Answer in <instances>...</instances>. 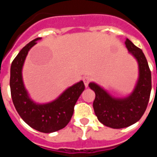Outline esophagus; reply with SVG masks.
I'll list each match as a JSON object with an SVG mask.
<instances>
[{
	"label": "esophagus",
	"instance_id": "1",
	"mask_svg": "<svg viewBox=\"0 0 157 157\" xmlns=\"http://www.w3.org/2000/svg\"><path fill=\"white\" fill-rule=\"evenodd\" d=\"M91 78L89 77V76H86V77L83 78V82H84V84H85V86L87 87L89 85V83L90 82Z\"/></svg>",
	"mask_w": 157,
	"mask_h": 157
}]
</instances>
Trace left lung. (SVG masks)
<instances>
[{
    "mask_svg": "<svg viewBox=\"0 0 157 157\" xmlns=\"http://www.w3.org/2000/svg\"><path fill=\"white\" fill-rule=\"evenodd\" d=\"M125 44L139 66V79L131 95L124 99H116L95 83L89 84L96 94L93 106L98 120L113 129L127 127L141 119L146 110L152 89L151 71L145 54L129 39Z\"/></svg>",
    "mask_w": 157,
    "mask_h": 157,
    "instance_id": "1",
    "label": "left lung"
}]
</instances>
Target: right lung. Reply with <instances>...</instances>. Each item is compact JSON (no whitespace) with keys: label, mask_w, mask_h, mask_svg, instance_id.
Here are the masks:
<instances>
[{"label":"right lung","mask_w":157,"mask_h":157,"mask_svg":"<svg viewBox=\"0 0 157 157\" xmlns=\"http://www.w3.org/2000/svg\"><path fill=\"white\" fill-rule=\"evenodd\" d=\"M37 37L25 45L13 59L11 66L10 89L16 111L30 127L42 133H52L64 128L72 117L79 96L85 90L82 81L69 87L56 101L37 105L28 98L22 79V67L28 51L35 45Z\"/></svg>","instance_id":"obj_1"}]
</instances>
